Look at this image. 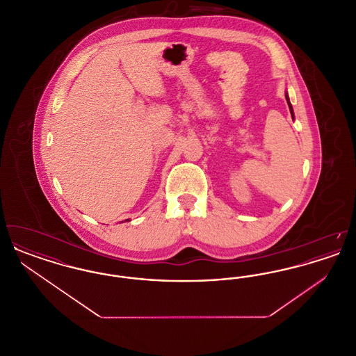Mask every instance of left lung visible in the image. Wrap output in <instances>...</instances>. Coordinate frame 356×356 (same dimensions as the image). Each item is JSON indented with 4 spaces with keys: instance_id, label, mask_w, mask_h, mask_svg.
I'll use <instances>...</instances> for the list:
<instances>
[{
    "instance_id": "obj_1",
    "label": "left lung",
    "mask_w": 356,
    "mask_h": 356,
    "mask_svg": "<svg viewBox=\"0 0 356 356\" xmlns=\"http://www.w3.org/2000/svg\"><path fill=\"white\" fill-rule=\"evenodd\" d=\"M286 100H287L288 108H289V112H291V116H292V120H293V109H292V105H291V102H289V99H288V95L286 93Z\"/></svg>"
}]
</instances>
